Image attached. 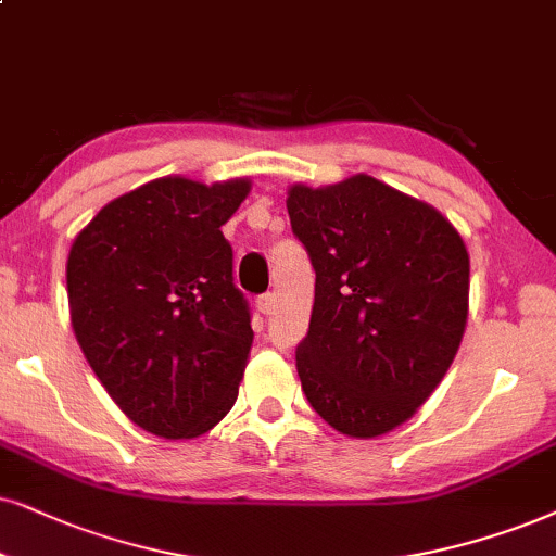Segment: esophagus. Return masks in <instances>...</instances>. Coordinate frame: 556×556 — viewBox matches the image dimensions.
Here are the masks:
<instances>
[{
  "label": "esophagus",
  "instance_id": "34e87169",
  "mask_svg": "<svg viewBox=\"0 0 556 556\" xmlns=\"http://www.w3.org/2000/svg\"><path fill=\"white\" fill-rule=\"evenodd\" d=\"M256 307H258V313H262V315H271L274 313V294L271 292L262 294V298L256 300Z\"/></svg>",
  "mask_w": 556,
  "mask_h": 556
}]
</instances>
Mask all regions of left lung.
<instances>
[{"label":"left lung","instance_id":"left-lung-1","mask_svg":"<svg viewBox=\"0 0 556 556\" xmlns=\"http://www.w3.org/2000/svg\"><path fill=\"white\" fill-rule=\"evenodd\" d=\"M315 269L294 359L307 403L336 431L371 439L405 424L454 362L467 326L469 256L439 210L359 174L287 194Z\"/></svg>","mask_w":556,"mask_h":556}]
</instances>
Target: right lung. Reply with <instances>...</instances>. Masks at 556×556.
<instances>
[{
	"instance_id": "obj_1",
	"label": "right lung",
	"mask_w": 556,
	"mask_h": 556,
	"mask_svg": "<svg viewBox=\"0 0 556 556\" xmlns=\"http://www.w3.org/2000/svg\"><path fill=\"white\" fill-rule=\"evenodd\" d=\"M249 189V179L149 181L104 205L72 245L76 341L143 431L194 439L236 403L254 330L220 228Z\"/></svg>"
}]
</instances>
